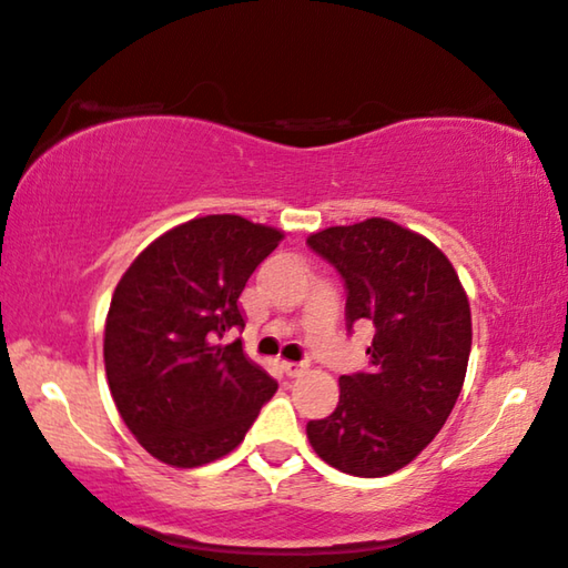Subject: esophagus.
Returning a JSON list of instances; mask_svg holds the SVG:
<instances>
[{
    "label": "esophagus",
    "mask_w": 568,
    "mask_h": 568,
    "mask_svg": "<svg viewBox=\"0 0 568 568\" xmlns=\"http://www.w3.org/2000/svg\"><path fill=\"white\" fill-rule=\"evenodd\" d=\"M281 367L287 377H301L303 372H306V365H298V362H287V359L281 362Z\"/></svg>",
    "instance_id": "1"
}]
</instances>
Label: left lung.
I'll return each mask as SVG.
<instances>
[{
    "mask_svg": "<svg viewBox=\"0 0 568 568\" xmlns=\"http://www.w3.org/2000/svg\"><path fill=\"white\" fill-rule=\"evenodd\" d=\"M308 244L342 273L346 318H367L369 372L338 377V405L308 420L321 459L354 477L403 469L434 442L467 377L471 311L442 250L390 219L313 232Z\"/></svg>",
    "mask_w": 568,
    "mask_h": 568,
    "instance_id": "8db88e82",
    "label": "left lung"
}]
</instances>
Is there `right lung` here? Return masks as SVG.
Segmentation results:
<instances>
[{
  "label": "right lung",
  "mask_w": 568,
  "mask_h": 568,
  "mask_svg": "<svg viewBox=\"0 0 568 568\" xmlns=\"http://www.w3.org/2000/svg\"><path fill=\"white\" fill-rule=\"evenodd\" d=\"M285 232L236 214L196 216L150 242L114 287L104 369L124 426L158 462L193 469L244 442L277 383L242 342L240 295Z\"/></svg>",
  "instance_id": "right-lung-1"
}]
</instances>
